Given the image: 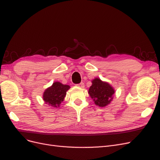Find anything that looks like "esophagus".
Wrapping results in <instances>:
<instances>
[{
    "instance_id": "34e87169",
    "label": "esophagus",
    "mask_w": 160,
    "mask_h": 160,
    "mask_svg": "<svg viewBox=\"0 0 160 160\" xmlns=\"http://www.w3.org/2000/svg\"><path fill=\"white\" fill-rule=\"evenodd\" d=\"M77 85L78 86L79 88H85V85H84L83 83H79V84H78V85Z\"/></svg>"
}]
</instances>
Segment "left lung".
Wrapping results in <instances>:
<instances>
[{
	"instance_id": "1",
	"label": "left lung",
	"mask_w": 160,
	"mask_h": 160,
	"mask_svg": "<svg viewBox=\"0 0 160 160\" xmlns=\"http://www.w3.org/2000/svg\"><path fill=\"white\" fill-rule=\"evenodd\" d=\"M92 85L88 93L96 105L105 108L112 101L115 89L109 83L101 81L99 78L92 80Z\"/></svg>"
}]
</instances>
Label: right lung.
I'll return each instance as SVG.
<instances>
[{"mask_svg":"<svg viewBox=\"0 0 160 160\" xmlns=\"http://www.w3.org/2000/svg\"><path fill=\"white\" fill-rule=\"evenodd\" d=\"M69 89V85L55 81L51 87L45 90L42 95L43 100L46 104L51 107H60L61 102L64 101L67 91Z\"/></svg>","mask_w":160,"mask_h":160,"instance_id":"obj_1","label":"right lung"}]
</instances>
